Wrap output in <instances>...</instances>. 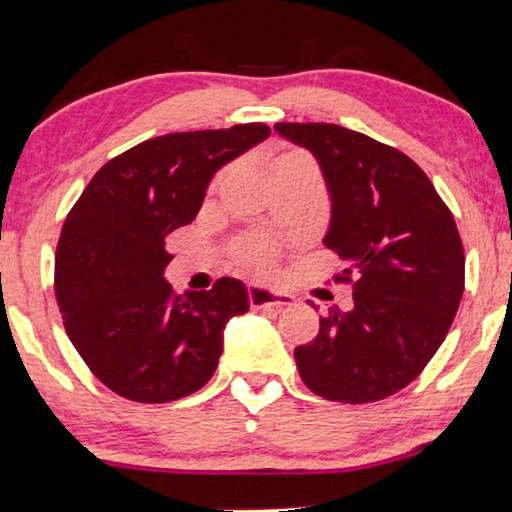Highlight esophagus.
<instances>
[{
	"label": "esophagus",
	"mask_w": 512,
	"mask_h": 512,
	"mask_svg": "<svg viewBox=\"0 0 512 512\" xmlns=\"http://www.w3.org/2000/svg\"><path fill=\"white\" fill-rule=\"evenodd\" d=\"M248 299L252 309H283V306L292 304V295L288 292H276L264 288V285H250L248 288Z\"/></svg>",
	"instance_id": "obj_1"
}]
</instances>
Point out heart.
Wrapping results in <instances>:
<instances>
[{
	"label": "heart",
	"mask_w": 512,
	"mask_h": 512,
	"mask_svg": "<svg viewBox=\"0 0 512 512\" xmlns=\"http://www.w3.org/2000/svg\"><path fill=\"white\" fill-rule=\"evenodd\" d=\"M288 168H313V161L306 156L304 152H283L278 154L269 166V175L278 173V170H288ZM276 248L274 243L264 241V238H250L245 241L241 248H238V260H241L245 267H255V269H264L274 262Z\"/></svg>",
	"instance_id": "1"
}]
</instances>
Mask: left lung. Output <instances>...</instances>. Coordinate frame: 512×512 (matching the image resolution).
<instances>
[{
  "mask_svg": "<svg viewBox=\"0 0 512 512\" xmlns=\"http://www.w3.org/2000/svg\"><path fill=\"white\" fill-rule=\"evenodd\" d=\"M309 149L332 201L325 248L342 257L353 309L320 318L297 346L299 377L337 403H374L421 374L463 295L459 229L428 175L395 147L335 124H276Z\"/></svg>",
  "mask_w": 512,
  "mask_h": 512,
  "instance_id": "left-lung-1",
  "label": "left lung"
}]
</instances>
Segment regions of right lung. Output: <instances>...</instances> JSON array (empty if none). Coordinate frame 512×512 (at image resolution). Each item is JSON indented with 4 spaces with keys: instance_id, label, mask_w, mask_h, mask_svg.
I'll list each match as a JSON object with an SVG mask.
<instances>
[{
    "instance_id": "obj_1",
    "label": "right lung",
    "mask_w": 512,
    "mask_h": 512,
    "mask_svg": "<svg viewBox=\"0 0 512 512\" xmlns=\"http://www.w3.org/2000/svg\"><path fill=\"white\" fill-rule=\"evenodd\" d=\"M269 126L170 133L107 161L74 203L56 252V299L67 337L121 398L170 403L215 374L224 327L250 309L248 290L220 278L173 295L166 236L201 210L224 163L269 138Z\"/></svg>"
}]
</instances>
